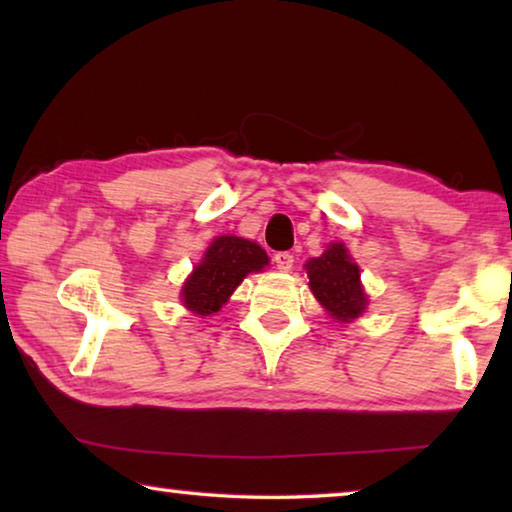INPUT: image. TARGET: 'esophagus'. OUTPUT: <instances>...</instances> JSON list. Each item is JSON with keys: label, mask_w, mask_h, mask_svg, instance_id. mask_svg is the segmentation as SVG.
<instances>
[{"label": "esophagus", "mask_w": 512, "mask_h": 512, "mask_svg": "<svg viewBox=\"0 0 512 512\" xmlns=\"http://www.w3.org/2000/svg\"><path fill=\"white\" fill-rule=\"evenodd\" d=\"M273 262H275L277 268H280L282 273H289L291 266H293V255L291 253H275Z\"/></svg>", "instance_id": "34e87169"}]
</instances>
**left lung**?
<instances>
[{
	"instance_id": "obj_1",
	"label": "left lung",
	"mask_w": 512,
	"mask_h": 512,
	"mask_svg": "<svg viewBox=\"0 0 512 512\" xmlns=\"http://www.w3.org/2000/svg\"><path fill=\"white\" fill-rule=\"evenodd\" d=\"M305 268L309 289L329 316L350 323L366 311L368 296L361 287V271L343 244H329L325 253L311 257Z\"/></svg>"
}]
</instances>
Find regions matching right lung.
Returning <instances> with one entry per match:
<instances>
[{
    "instance_id": "1",
    "label": "right lung",
    "mask_w": 512,
    "mask_h": 512,
    "mask_svg": "<svg viewBox=\"0 0 512 512\" xmlns=\"http://www.w3.org/2000/svg\"><path fill=\"white\" fill-rule=\"evenodd\" d=\"M268 264V255L255 241L223 235L205 250L201 264L187 277L180 291L183 305L198 316H212L232 296L248 273Z\"/></svg>"
}]
</instances>
